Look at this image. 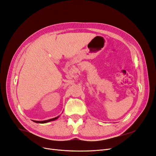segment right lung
I'll use <instances>...</instances> for the list:
<instances>
[{
	"label": "right lung",
	"mask_w": 156,
	"mask_h": 156,
	"mask_svg": "<svg viewBox=\"0 0 156 156\" xmlns=\"http://www.w3.org/2000/svg\"><path fill=\"white\" fill-rule=\"evenodd\" d=\"M60 116H58L57 117H55V118H53V119H49V120H45V121H33L34 122H37V123H46V122H50V121H55V120L57 119Z\"/></svg>",
	"instance_id": "1"
}]
</instances>
